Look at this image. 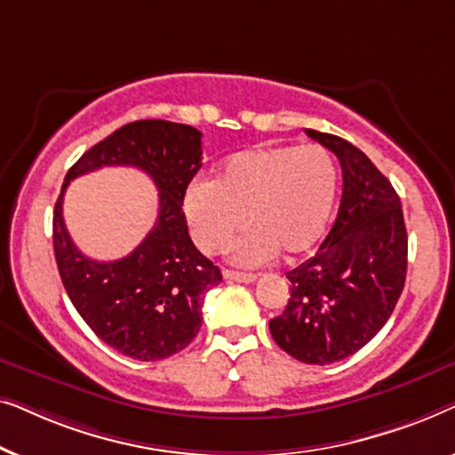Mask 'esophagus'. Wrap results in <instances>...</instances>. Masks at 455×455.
I'll use <instances>...</instances> for the list:
<instances>
[{
	"instance_id": "1",
	"label": "esophagus",
	"mask_w": 455,
	"mask_h": 455,
	"mask_svg": "<svg viewBox=\"0 0 455 455\" xmlns=\"http://www.w3.org/2000/svg\"><path fill=\"white\" fill-rule=\"evenodd\" d=\"M223 277L228 282H240V283H252L257 275L254 273H240V271H232V269H223Z\"/></svg>"
}]
</instances>
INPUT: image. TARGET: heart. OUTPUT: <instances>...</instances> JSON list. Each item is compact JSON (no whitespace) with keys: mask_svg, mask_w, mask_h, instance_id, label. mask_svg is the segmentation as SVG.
<instances>
[{"mask_svg":"<svg viewBox=\"0 0 455 455\" xmlns=\"http://www.w3.org/2000/svg\"><path fill=\"white\" fill-rule=\"evenodd\" d=\"M339 196V170L327 148L259 145L217 167L215 180H195L184 195L192 238L215 254L229 248L242 267H260L283 252L300 257L323 238Z\"/></svg>","mask_w":455,"mask_h":455,"instance_id":"b5f03b06","label":"heart"}]
</instances>
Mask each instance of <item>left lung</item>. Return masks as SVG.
<instances>
[{
  "label": "left lung",
  "instance_id": "obj_1",
  "mask_svg": "<svg viewBox=\"0 0 455 455\" xmlns=\"http://www.w3.org/2000/svg\"><path fill=\"white\" fill-rule=\"evenodd\" d=\"M307 134L339 159L344 192L315 257L285 273L290 300L269 329L300 363L331 364L369 344L394 313L406 282L408 234L400 196L360 148L333 134Z\"/></svg>",
  "mask_w": 455,
  "mask_h": 455
}]
</instances>
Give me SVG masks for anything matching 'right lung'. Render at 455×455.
I'll return each instance as SVG.
<instances>
[{"instance_id":"add662e5","label":"right lung","mask_w":455,"mask_h":455,"mask_svg":"<svg viewBox=\"0 0 455 455\" xmlns=\"http://www.w3.org/2000/svg\"><path fill=\"white\" fill-rule=\"evenodd\" d=\"M201 132L186 124L139 120L91 147L66 173L53 209V251L61 283L86 325L124 356L164 360L196 338L203 296L220 267L192 244L182 211L203 165ZM108 164L139 166L160 190V215L148 238L120 261L84 258L63 223V192L74 177Z\"/></svg>"}]
</instances>
